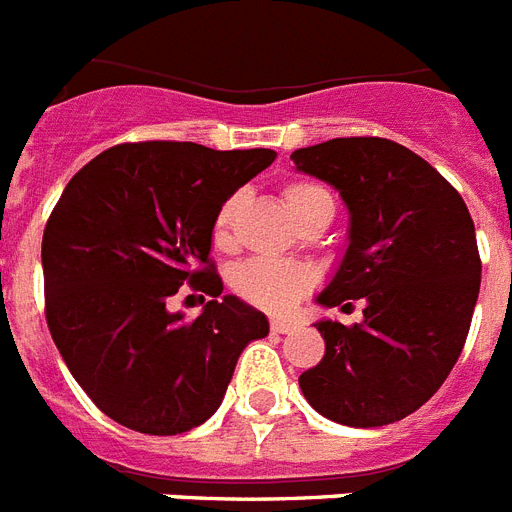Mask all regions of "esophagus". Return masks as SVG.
Returning <instances> with one entry per match:
<instances>
[{
    "label": "esophagus",
    "instance_id": "obj_1",
    "mask_svg": "<svg viewBox=\"0 0 512 512\" xmlns=\"http://www.w3.org/2000/svg\"><path fill=\"white\" fill-rule=\"evenodd\" d=\"M270 331H273V334H289V331H294V323L273 318V321H270Z\"/></svg>",
    "mask_w": 512,
    "mask_h": 512
}]
</instances>
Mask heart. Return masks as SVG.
Listing matches in <instances>:
<instances>
[{"label":"heart","mask_w":512,"mask_h":512,"mask_svg":"<svg viewBox=\"0 0 512 512\" xmlns=\"http://www.w3.org/2000/svg\"><path fill=\"white\" fill-rule=\"evenodd\" d=\"M244 194L236 191L218 207L213 220V244L218 249H228L234 244V228ZM284 202L294 218L302 223L318 207H334L331 191L313 181H292L284 186ZM315 284V273L307 265L278 260V257H252L242 263L231 276V286L249 305L268 310V313H286L305 297Z\"/></svg>","instance_id":"obj_1"}]
</instances>
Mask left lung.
I'll list each match as a JSON object with an SVG mask.
<instances>
[{"instance_id": "obj_1", "label": "left lung", "mask_w": 512, "mask_h": 512, "mask_svg": "<svg viewBox=\"0 0 512 512\" xmlns=\"http://www.w3.org/2000/svg\"><path fill=\"white\" fill-rule=\"evenodd\" d=\"M292 160L350 210V247L318 302L365 299L363 323H315L326 355L299 376L302 394L355 429L402 421L450 376L471 328L481 286L471 213L439 170L392 139H331Z\"/></svg>"}]
</instances>
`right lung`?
I'll use <instances>...</instances> for the list:
<instances>
[{"label": "right lung", "mask_w": 512, "mask_h": 512, "mask_svg": "<svg viewBox=\"0 0 512 512\" xmlns=\"http://www.w3.org/2000/svg\"><path fill=\"white\" fill-rule=\"evenodd\" d=\"M273 160V149L118 144L57 199L41 239L49 334L120 426L173 436L205 423L244 347L268 336L263 313L220 297L210 244L218 207ZM184 283L214 297L194 322L167 310Z\"/></svg>", "instance_id": "add662e5"}]
</instances>
